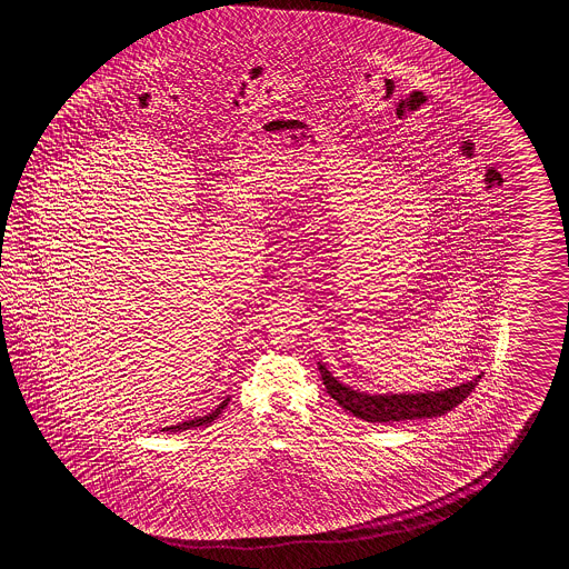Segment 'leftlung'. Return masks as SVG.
<instances>
[{
  "mask_svg": "<svg viewBox=\"0 0 569 569\" xmlns=\"http://www.w3.org/2000/svg\"><path fill=\"white\" fill-rule=\"evenodd\" d=\"M320 375L328 395L356 419L368 422H398V420L432 419L442 417L455 407H459L465 398L471 395L481 382L482 372L469 382L459 387L442 388L435 392H402V395H368L348 385H342L336 376L318 362Z\"/></svg>",
  "mask_w": 569,
  "mask_h": 569,
  "instance_id": "left-lung-1",
  "label": "left lung"
}]
</instances>
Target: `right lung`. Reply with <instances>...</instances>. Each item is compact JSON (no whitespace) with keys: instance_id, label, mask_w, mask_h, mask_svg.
<instances>
[{"instance_id":"add662e5","label":"right lung","mask_w":569,"mask_h":569,"mask_svg":"<svg viewBox=\"0 0 569 569\" xmlns=\"http://www.w3.org/2000/svg\"><path fill=\"white\" fill-rule=\"evenodd\" d=\"M227 402H229V397L219 405V407L214 408L213 412H209V415H204V417H197L193 420H184V422H179V425H172V427H164L162 430H167V432H179V430H189L194 429V427H204V425H211L221 412H223V408L227 407Z\"/></svg>"}]
</instances>
